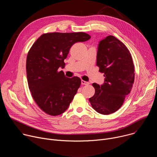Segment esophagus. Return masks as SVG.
I'll return each instance as SVG.
<instances>
[{
	"instance_id": "1",
	"label": "esophagus",
	"mask_w": 157,
	"mask_h": 157,
	"mask_svg": "<svg viewBox=\"0 0 157 157\" xmlns=\"http://www.w3.org/2000/svg\"><path fill=\"white\" fill-rule=\"evenodd\" d=\"M89 84V82H87V81H85L84 80H82L81 81V84L82 85H88Z\"/></svg>"
}]
</instances>
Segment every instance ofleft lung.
I'll use <instances>...</instances> for the list:
<instances>
[{"label":"left lung","instance_id":"8db88e82","mask_svg":"<svg viewBox=\"0 0 157 157\" xmlns=\"http://www.w3.org/2000/svg\"><path fill=\"white\" fill-rule=\"evenodd\" d=\"M96 65L104 73L105 82L101 86L93 84L95 94L89 101L98 113L113 114L121 108L132 89L135 78L132 58L122 41L109 35L99 42Z\"/></svg>","mask_w":157,"mask_h":157}]
</instances>
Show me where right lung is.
Segmentation results:
<instances>
[{
    "mask_svg": "<svg viewBox=\"0 0 157 157\" xmlns=\"http://www.w3.org/2000/svg\"><path fill=\"white\" fill-rule=\"evenodd\" d=\"M90 38L84 32H52L41 35L33 44L27 57V81L33 100L44 113L56 116L69 107L81 81L66 77L58 69L65 66L73 44Z\"/></svg>",
    "mask_w": 157,
    "mask_h": 157,
    "instance_id": "obj_1",
    "label": "right lung"
}]
</instances>
